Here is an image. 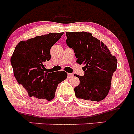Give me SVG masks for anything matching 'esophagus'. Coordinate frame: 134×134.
Masks as SVG:
<instances>
[{
    "instance_id": "34e87169",
    "label": "esophagus",
    "mask_w": 134,
    "mask_h": 134,
    "mask_svg": "<svg viewBox=\"0 0 134 134\" xmlns=\"http://www.w3.org/2000/svg\"><path fill=\"white\" fill-rule=\"evenodd\" d=\"M73 76H74V75H73L72 74H68V77L69 79L71 78Z\"/></svg>"
}]
</instances>
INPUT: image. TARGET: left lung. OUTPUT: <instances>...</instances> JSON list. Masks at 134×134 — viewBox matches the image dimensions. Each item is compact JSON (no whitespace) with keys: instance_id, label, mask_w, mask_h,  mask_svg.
<instances>
[{"instance_id":"left-lung-1","label":"left lung","mask_w":134,"mask_h":134,"mask_svg":"<svg viewBox=\"0 0 134 134\" xmlns=\"http://www.w3.org/2000/svg\"><path fill=\"white\" fill-rule=\"evenodd\" d=\"M66 44L74 50L76 62L83 64L85 75H74L80 83L74 88L75 96L87 101H100L111 87L113 74L117 70V59L105 44L85 31L66 32Z\"/></svg>"}]
</instances>
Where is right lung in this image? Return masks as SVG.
<instances>
[{
    "label": "right lung",
    "instance_id": "obj_1",
    "mask_svg": "<svg viewBox=\"0 0 134 134\" xmlns=\"http://www.w3.org/2000/svg\"><path fill=\"white\" fill-rule=\"evenodd\" d=\"M64 33H49L22 41L11 57L13 74L30 97L50 101L60 82L67 78L64 71L44 72V63L51 59L50 49Z\"/></svg>",
    "mask_w": 134,
    "mask_h": 134
}]
</instances>
